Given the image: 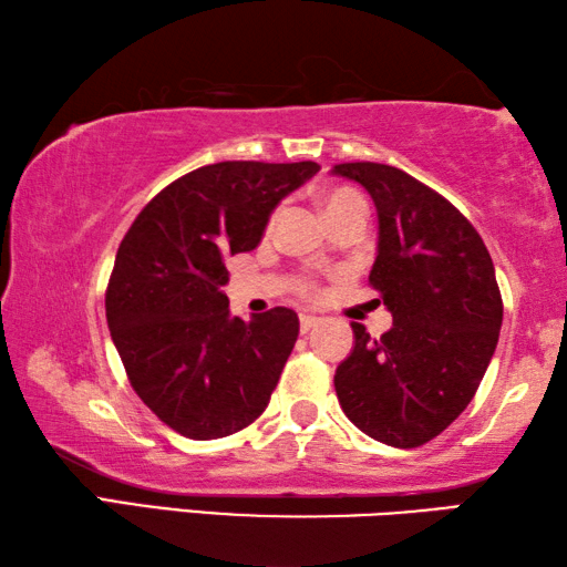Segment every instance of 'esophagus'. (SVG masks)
<instances>
[{
  "label": "esophagus",
  "mask_w": 567,
  "mask_h": 567,
  "mask_svg": "<svg viewBox=\"0 0 567 567\" xmlns=\"http://www.w3.org/2000/svg\"><path fill=\"white\" fill-rule=\"evenodd\" d=\"M320 324V318H315V315H302L300 318V330L302 332H310L312 328H318Z\"/></svg>",
  "instance_id": "obj_1"
}]
</instances>
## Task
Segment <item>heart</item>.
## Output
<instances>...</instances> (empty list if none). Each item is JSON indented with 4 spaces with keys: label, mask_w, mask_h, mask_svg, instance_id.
<instances>
[{
    "label": "heart",
    "mask_w": 567,
    "mask_h": 567,
    "mask_svg": "<svg viewBox=\"0 0 567 567\" xmlns=\"http://www.w3.org/2000/svg\"><path fill=\"white\" fill-rule=\"evenodd\" d=\"M320 203H322V207H324V215L338 213V209H348V207H360V209H364V203H362V197L358 195V192L342 189V187L322 192Z\"/></svg>",
    "instance_id": "1"
}]
</instances>
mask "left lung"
<instances>
[{"label": "left lung", "instance_id": "8db88e82", "mask_svg": "<svg viewBox=\"0 0 567 567\" xmlns=\"http://www.w3.org/2000/svg\"><path fill=\"white\" fill-rule=\"evenodd\" d=\"M332 175L358 182L378 209L370 282L392 315L372 340L352 322L354 348L334 390L364 435L417 447L443 433L473 400L497 348L503 300L483 237L457 209L378 162H344Z\"/></svg>", "mask_w": 567, "mask_h": 567}]
</instances>
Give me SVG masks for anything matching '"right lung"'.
<instances>
[{"mask_svg": "<svg viewBox=\"0 0 567 567\" xmlns=\"http://www.w3.org/2000/svg\"><path fill=\"white\" fill-rule=\"evenodd\" d=\"M318 162H217L165 187L124 235L107 287V324L132 388L192 440L233 435L262 415L300 320L275 307L229 312V255L262 243L275 207Z\"/></svg>", "mask_w": 567, "mask_h": 567, "instance_id": "right-lung-1", "label": "right lung"}]
</instances>
